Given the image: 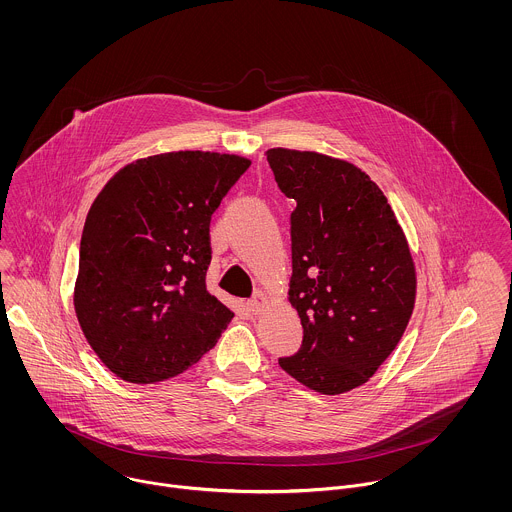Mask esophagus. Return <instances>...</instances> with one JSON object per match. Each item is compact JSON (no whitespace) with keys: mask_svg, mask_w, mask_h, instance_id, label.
Masks as SVG:
<instances>
[{"mask_svg":"<svg viewBox=\"0 0 512 512\" xmlns=\"http://www.w3.org/2000/svg\"><path fill=\"white\" fill-rule=\"evenodd\" d=\"M270 303V297L264 292H258L252 299H248V309L254 313V315H260L264 311V307Z\"/></svg>","mask_w":512,"mask_h":512,"instance_id":"esophagus-1","label":"esophagus"}]
</instances>
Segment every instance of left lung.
Wrapping results in <instances>:
<instances>
[{"instance_id": "1", "label": "left lung", "mask_w": 512, "mask_h": 512, "mask_svg": "<svg viewBox=\"0 0 512 512\" xmlns=\"http://www.w3.org/2000/svg\"><path fill=\"white\" fill-rule=\"evenodd\" d=\"M292 213L288 299L303 327L280 366L319 394L370 380L402 339L416 303V266L388 199L357 165L317 151H266Z\"/></svg>"}]
</instances>
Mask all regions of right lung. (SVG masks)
Masks as SVG:
<instances>
[{
  "mask_svg": "<svg viewBox=\"0 0 512 512\" xmlns=\"http://www.w3.org/2000/svg\"><path fill=\"white\" fill-rule=\"evenodd\" d=\"M250 159L169 151L124 165L94 199L80 238L74 311L116 376L173 378L211 351L234 313L207 292L211 217Z\"/></svg>",
  "mask_w": 512,
  "mask_h": 512,
  "instance_id": "1",
  "label": "right lung"
}]
</instances>
